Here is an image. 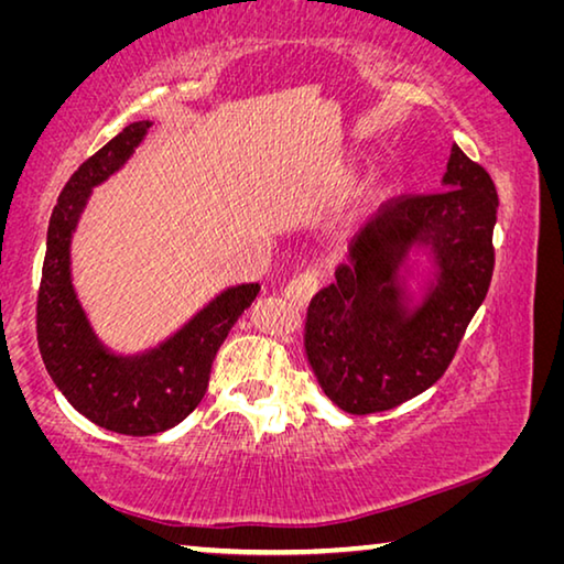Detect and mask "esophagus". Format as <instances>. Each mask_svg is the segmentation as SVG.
<instances>
[{
    "label": "esophagus",
    "instance_id": "34e87169",
    "mask_svg": "<svg viewBox=\"0 0 564 564\" xmlns=\"http://www.w3.org/2000/svg\"><path fill=\"white\" fill-rule=\"evenodd\" d=\"M321 285V273L316 269L303 271L299 279H293L289 285H285V299L295 305H305L313 295H316Z\"/></svg>",
    "mask_w": 564,
    "mask_h": 564
}]
</instances>
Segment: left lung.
Returning <instances> with one entry per match:
<instances>
[{
  "label": "left lung",
  "instance_id": "obj_1",
  "mask_svg": "<svg viewBox=\"0 0 564 564\" xmlns=\"http://www.w3.org/2000/svg\"><path fill=\"white\" fill-rule=\"evenodd\" d=\"M498 191L488 171L453 147L443 191L393 196L350 241V263L316 293L305 352L321 388L350 415L403 405L443 378L467 323L488 295ZM427 245L436 283L406 313L399 265Z\"/></svg>",
  "mask_w": 564,
  "mask_h": 564
}]
</instances>
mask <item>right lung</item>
Wrapping results in <instances>:
<instances>
[{"instance_id":"add662e5","label":"right lung","mask_w":564,"mask_h":564,"mask_svg":"<svg viewBox=\"0 0 564 564\" xmlns=\"http://www.w3.org/2000/svg\"><path fill=\"white\" fill-rule=\"evenodd\" d=\"M149 127V121L129 123L66 181L50 218L36 293V340L56 388L84 417L121 435L164 433L194 413L208 390L218 348L261 291L259 283L228 289L174 338L137 358L111 356L94 336L72 289V231L91 186L131 156Z\"/></svg>"}]
</instances>
